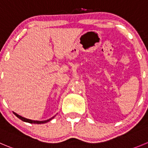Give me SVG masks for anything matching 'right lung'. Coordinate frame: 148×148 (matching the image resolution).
Wrapping results in <instances>:
<instances>
[{
  "instance_id": "obj_1",
  "label": "right lung",
  "mask_w": 148,
  "mask_h": 148,
  "mask_svg": "<svg viewBox=\"0 0 148 148\" xmlns=\"http://www.w3.org/2000/svg\"><path fill=\"white\" fill-rule=\"evenodd\" d=\"M14 114L16 115V117L19 118V119H21L22 121H25V122H27V123H37V124H40V123H47V122L50 121L52 119H53V118H52V119H48V120H46V121H33V120H29V119H25V118L22 117V116H20V115H18V114H16V112H14Z\"/></svg>"
}]
</instances>
